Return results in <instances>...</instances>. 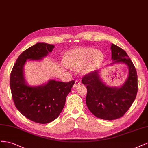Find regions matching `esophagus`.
<instances>
[{
	"instance_id": "34e87169",
	"label": "esophagus",
	"mask_w": 148,
	"mask_h": 148,
	"mask_svg": "<svg viewBox=\"0 0 148 148\" xmlns=\"http://www.w3.org/2000/svg\"><path fill=\"white\" fill-rule=\"evenodd\" d=\"M80 84H81V82H80V81H79V80H75V83H74V85H73V88H77V87L79 86V85H80Z\"/></svg>"
}]
</instances>
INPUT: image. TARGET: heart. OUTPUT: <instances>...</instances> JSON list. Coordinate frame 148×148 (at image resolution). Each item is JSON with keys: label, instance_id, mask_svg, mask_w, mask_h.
<instances>
[{"label": "heart", "instance_id": "obj_1", "mask_svg": "<svg viewBox=\"0 0 148 148\" xmlns=\"http://www.w3.org/2000/svg\"><path fill=\"white\" fill-rule=\"evenodd\" d=\"M104 55L100 50L90 47H79L69 51L66 55V60L72 68H83L84 73H89L97 69L101 64Z\"/></svg>", "mask_w": 148, "mask_h": 148}]
</instances>
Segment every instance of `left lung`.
Segmentation results:
<instances>
[{"instance_id": "left-lung-1", "label": "left lung", "mask_w": 148, "mask_h": 148, "mask_svg": "<svg viewBox=\"0 0 148 148\" xmlns=\"http://www.w3.org/2000/svg\"><path fill=\"white\" fill-rule=\"evenodd\" d=\"M112 63H124L128 68V77L121 87H110L104 84L99 75L100 70L84 76L82 82L87 85L86 104L95 116L111 121L122 117L134 101L138 92L137 73L134 64L125 50L112 44Z\"/></svg>"}]
</instances>
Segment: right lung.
Masks as SVG:
<instances>
[{
  "label": "right lung",
  "mask_w": 148,
  "mask_h": 148,
  "mask_svg": "<svg viewBox=\"0 0 148 148\" xmlns=\"http://www.w3.org/2000/svg\"><path fill=\"white\" fill-rule=\"evenodd\" d=\"M54 47L53 45L40 42L31 46L18 56L10 74V86L16 108L24 116L39 123L51 122L59 116L75 82L49 80L38 86H31L27 83L24 75L27 60H41Z\"/></svg>",
  "instance_id": "add662e5"
}]
</instances>
